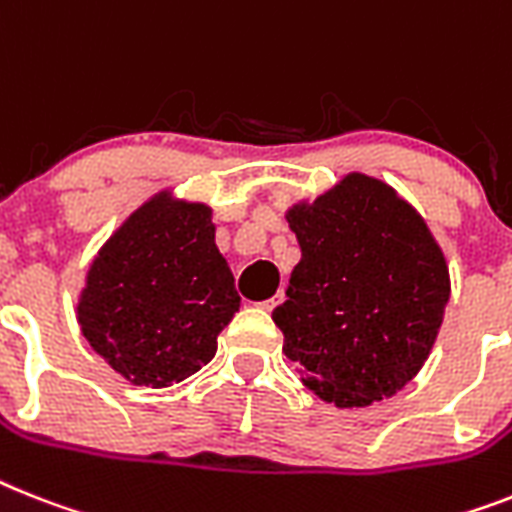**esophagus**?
<instances>
[{
	"mask_svg": "<svg viewBox=\"0 0 512 512\" xmlns=\"http://www.w3.org/2000/svg\"><path fill=\"white\" fill-rule=\"evenodd\" d=\"M282 298H285V293H282V290H280V293L274 295V298H269V301H261L259 306L264 308V311H272V308L277 306V303H282Z\"/></svg>",
	"mask_w": 512,
	"mask_h": 512,
	"instance_id": "obj_1",
	"label": "esophagus"
}]
</instances>
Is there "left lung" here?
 I'll list each match as a JSON object with an SVG mask.
<instances>
[{
	"label": "left lung",
	"mask_w": 512,
	"mask_h": 512,
	"mask_svg": "<svg viewBox=\"0 0 512 512\" xmlns=\"http://www.w3.org/2000/svg\"><path fill=\"white\" fill-rule=\"evenodd\" d=\"M285 217L301 261L272 311L282 353L337 408L392 398L432 353L450 301L432 230L395 188L361 172Z\"/></svg>",
	"instance_id": "obj_1"
}]
</instances>
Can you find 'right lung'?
Here are the masks:
<instances>
[{
    "mask_svg": "<svg viewBox=\"0 0 512 512\" xmlns=\"http://www.w3.org/2000/svg\"><path fill=\"white\" fill-rule=\"evenodd\" d=\"M240 308L211 209L156 193L101 246L78 301L88 345L133 384L170 387L217 353Z\"/></svg>",
    "mask_w": 512,
    "mask_h": 512,
    "instance_id": "1",
    "label": "right lung"
}]
</instances>
